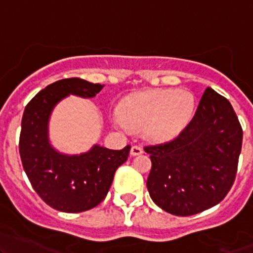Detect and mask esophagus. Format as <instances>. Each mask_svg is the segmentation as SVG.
Listing matches in <instances>:
<instances>
[{"label": "esophagus", "mask_w": 253, "mask_h": 253, "mask_svg": "<svg viewBox=\"0 0 253 253\" xmlns=\"http://www.w3.org/2000/svg\"><path fill=\"white\" fill-rule=\"evenodd\" d=\"M143 153V148L139 147V145H133V147L131 148V155H139Z\"/></svg>", "instance_id": "esophagus-1"}]
</instances>
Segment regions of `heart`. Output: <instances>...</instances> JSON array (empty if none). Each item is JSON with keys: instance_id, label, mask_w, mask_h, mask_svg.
I'll return each instance as SVG.
<instances>
[{"instance_id": "obj_1", "label": "heart", "mask_w": 253, "mask_h": 253, "mask_svg": "<svg viewBox=\"0 0 253 253\" xmlns=\"http://www.w3.org/2000/svg\"><path fill=\"white\" fill-rule=\"evenodd\" d=\"M192 109L193 99L186 91H147L127 99L114 122L125 131L144 129L153 141H167L185 126Z\"/></svg>"}]
</instances>
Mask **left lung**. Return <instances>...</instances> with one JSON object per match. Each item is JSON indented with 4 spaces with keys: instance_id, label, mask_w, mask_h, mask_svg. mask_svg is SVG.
<instances>
[{
    "instance_id": "obj_1",
    "label": "left lung",
    "mask_w": 253,
    "mask_h": 253,
    "mask_svg": "<svg viewBox=\"0 0 253 253\" xmlns=\"http://www.w3.org/2000/svg\"><path fill=\"white\" fill-rule=\"evenodd\" d=\"M242 128L229 100L211 88L174 139L147 145L152 160L147 187L168 213L188 216L225 198L237 171Z\"/></svg>"
}]
</instances>
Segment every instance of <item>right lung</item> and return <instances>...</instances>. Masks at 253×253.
Segmentation results:
<instances>
[{"label": "right lung", "instance_id": "right-lung-1", "mask_svg": "<svg viewBox=\"0 0 253 253\" xmlns=\"http://www.w3.org/2000/svg\"><path fill=\"white\" fill-rule=\"evenodd\" d=\"M104 85L81 78L61 79L37 94L25 106L19 137L23 169L39 197L56 211L79 213L103 202L131 145L121 150L94 145L88 153L63 155L48 143L47 122L53 106L68 94L93 98Z\"/></svg>", "mask_w": 253, "mask_h": 253}]
</instances>
